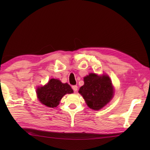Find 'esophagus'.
<instances>
[{
  "instance_id": "1",
  "label": "esophagus",
  "mask_w": 150,
  "mask_h": 150,
  "mask_svg": "<svg viewBox=\"0 0 150 150\" xmlns=\"http://www.w3.org/2000/svg\"><path fill=\"white\" fill-rule=\"evenodd\" d=\"M72 89H73V90H74V91H77V89H78L77 86H73Z\"/></svg>"
}]
</instances>
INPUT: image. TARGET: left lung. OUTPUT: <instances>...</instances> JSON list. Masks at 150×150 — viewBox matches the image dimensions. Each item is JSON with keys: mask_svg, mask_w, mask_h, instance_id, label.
<instances>
[{"mask_svg": "<svg viewBox=\"0 0 150 150\" xmlns=\"http://www.w3.org/2000/svg\"><path fill=\"white\" fill-rule=\"evenodd\" d=\"M84 82L79 93L91 109L99 110L112 99L114 89L108 75L99 76L91 73L84 77Z\"/></svg>", "mask_w": 150, "mask_h": 150, "instance_id": "8db88e82", "label": "left lung"}]
</instances>
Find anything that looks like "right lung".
<instances>
[{
  "mask_svg": "<svg viewBox=\"0 0 150 150\" xmlns=\"http://www.w3.org/2000/svg\"><path fill=\"white\" fill-rule=\"evenodd\" d=\"M37 98L40 103L49 108H56L64 95L73 93L68 83H62L59 79H52L44 86L37 89Z\"/></svg>",
  "mask_w": 150,
  "mask_h": 150,
  "instance_id": "1",
  "label": "right lung"
}]
</instances>
